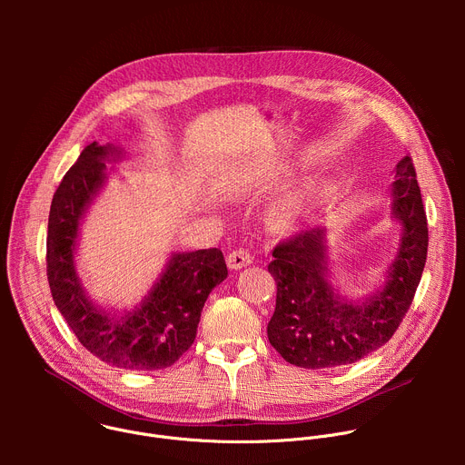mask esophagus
Listing matches in <instances>:
<instances>
[{"mask_svg": "<svg viewBox=\"0 0 465 465\" xmlns=\"http://www.w3.org/2000/svg\"><path fill=\"white\" fill-rule=\"evenodd\" d=\"M252 261H253V257L250 255V252H246L242 248L230 252L228 257H226V264H228L230 271H241V269L248 267Z\"/></svg>", "mask_w": 465, "mask_h": 465, "instance_id": "34e87169", "label": "esophagus"}]
</instances>
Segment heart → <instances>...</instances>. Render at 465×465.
<instances>
[{
  "label": "heart",
  "mask_w": 465,
  "mask_h": 465,
  "mask_svg": "<svg viewBox=\"0 0 465 465\" xmlns=\"http://www.w3.org/2000/svg\"><path fill=\"white\" fill-rule=\"evenodd\" d=\"M272 182H264L262 189H269ZM322 194V185L316 180H305L289 193H285L280 201L274 203L269 213V223L272 230L287 233L292 232L305 213L312 208Z\"/></svg>",
  "instance_id": "b5f03b06"
}]
</instances>
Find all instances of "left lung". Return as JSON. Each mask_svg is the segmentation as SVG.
I'll list each match as a JSON object with an SVG mask.
<instances>
[{"label": "left lung", "instance_id": "8db88e82", "mask_svg": "<svg viewBox=\"0 0 465 465\" xmlns=\"http://www.w3.org/2000/svg\"><path fill=\"white\" fill-rule=\"evenodd\" d=\"M391 219L401 226L400 248L384 283L362 302L344 298L329 276L325 228L302 232L272 252L269 272L278 283L267 335L276 351L300 368L357 362L386 344L420 285L429 246L427 215L412 158L395 165Z\"/></svg>", "mask_w": 465, "mask_h": 465}]
</instances>
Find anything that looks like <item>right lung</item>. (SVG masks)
<instances>
[{"label":"right lung","mask_w":465,"mask_h":465,"mask_svg":"<svg viewBox=\"0 0 465 465\" xmlns=\"http://www.w3.org/2000/svg\"><path fill=\"white\" fill-rule=\"evenodd\" d=\"M121 156L119 147L94 142L62 178L47 223V280L54 305L90 353L123 370L153 371L174 364L191 348L203 307L228 269L219 248L174 252L134 309L110 312L95 305L77 274L79 230L108 178L104 162Z\"/></svg>","instance_id":"1"}]
</instances>
